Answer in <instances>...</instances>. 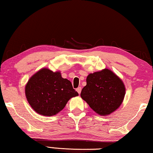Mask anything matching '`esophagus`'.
Segmentation results:
<instances>
[{
	"label": "esophagus",
	"mask_w": 153,
	"mask_h": 153,
	"mask_svg": "<svg viewBox=\"0 0 153 153\" xmlns=\"http://www.w3.org/2000/svg\"><path fill=\"white\" fill-rule=\"evenodd\" d=\"M76 90H77V92H78V94H79L80 93H81V91H82V88H81V87H78V88H77L76 89Z\"/></svg>",
	"instance_id": "esophagus-1"
}]
</instances>
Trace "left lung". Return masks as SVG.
Here are the masks:
<instances>
[{"label":"left lung","instance_id":"obj_1","mask_svg":"<svg viewBox=\"0 0 153 153\" xmlns=\"http://www.w3.org/2000/svg\"><path fill=\"white\" fill-rule=\"evenodd\" d=\"M126 94V87L120 77L108 69L90 74L81 98L96 113L108 115L120 107Z\"/></svg>","mask_w":153,"mask_h":153}]
</instances>
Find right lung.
Segmentation results:
<instances>
[{
  "label": "right lung",
  "instance_id": "add662e5",
  "mask_svg": "<svg viewBox=\"0 0 153 153\" xmlns=\"http://www.w3.org/2000/svg\"><path fill=\"white\" fill-rule=\"evenodd\" d=\"M25 97L34 111L43 116H53L65 107L70 98L78 96L71 82L64 79L60 71L42 68L28 79Z\"/></svg>",
  "mask_w": 153,
  "mask_h": 153
}]
</instances>
